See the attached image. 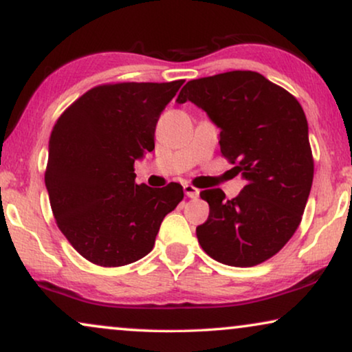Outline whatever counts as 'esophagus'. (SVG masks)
<instances>
[{"label":"esophagus","mask_w":352,"mask_h":352,"mask_svg":"<svg viewBox=\"0 0 352 352\" xmlns=\"http://www.w3.org/2000/svg\"><path fill=\"white\" fill-rule=\"evenodd\" d=\"M184 191H185V195L188 196V198H191V199H196L199 196V190L195 188L193 185H185L184 186Z\"/></svg>","instance_id":"1"}]
</instances>
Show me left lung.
Listing matches in <instances>:
<instances>
[{
	"label": "left lung",
	"mask_w": 352,
	"mask_h": 352,
	"mask_svg": "<svg viewBox=\"0 0 352 352\" xmlns=\"http://www.w3.org/2000/svg\"><path fill=\"white\" fill-rule=\"evenodd\" d=\"M186 101L220 129V153L246 180L233 199L220 188L201 191L209 217L196 227L199 245L225 265L261 264L294 235L311 193L306 114L292 93L252 70L190 80L177 98Z\"/></svg>",
	"instance_id": "8db88e82"
}]
</instances>
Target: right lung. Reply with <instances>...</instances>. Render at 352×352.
<instances>
[{"label": "right lung", "instance_id": "obj_1", "mask_svg": "<svg viewBox=\"0 0 352 352\" xmlns=\"http://www.w3.org/2000/svg\"><path fill=\"white\" fill-rule=\"evenodd\" d=\"M184 80L107 83L65 109L50 137L45 184L56 223L87 261L120 267L153 250L184 186L135 184L133 164L154 149L159 116Z\"/></svg>", "mask_w": 352, "mask_h": 352}]
</instances>
